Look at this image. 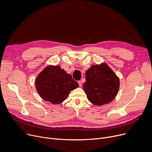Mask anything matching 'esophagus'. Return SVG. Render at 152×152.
I'll return each instance as SVG.
<instances>
[{
	"label": "esophagus",
	"instance_id": "34e87169",
	"mask_svg": "<svg viewBox=\"0 0 152 152\" xmlns=\"http://www.w3.org/2000/svg\"><path fill=\"white\" fill-rule=\"evenodd\" d=\"M77 82H78V84H79V87H81V86H82V82H81L80 81H78Z\"/></svg>",
	"mask_w": 152,
	"mask_h": 152
}]
</instances>
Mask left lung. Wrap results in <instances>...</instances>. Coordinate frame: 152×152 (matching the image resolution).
<instances>
[{
	"label": "left lung",
	"mask_w": 152,
	"mask_h": 152,
	"mask_svg": "<svg viewBox=\"0 0 152 152\" xmlns=\"http://www.w3.org/2000/svg\"><path fill=\"white\" fill-rule=\"evenodd\" d=\"M83 87L89 101L102 105L112 101L119 88V80L106 64L92 65L86 73Z\"/></svg>",
	"instance_id": "1"
}]
</instances>
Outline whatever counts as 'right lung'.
<instances>
[{
    "instance_id": "1",
    "label": "right lung",
    "mask_w": 152,
    "mask_h": 152,
    "mask_svg": "<svg viewBox=\"0 0 152 152\" xmlns=\"http://www.w3.org/2000/svg\"><path fill=\"white\" fill-rule=\"evenodd\" d=\"M35 85L39 96L53 104L62 102L79 84L59 66H48L37 76Z\"/></svg>"
}]
</instances>
